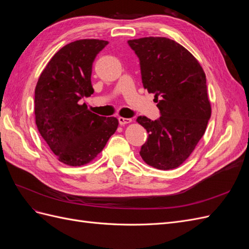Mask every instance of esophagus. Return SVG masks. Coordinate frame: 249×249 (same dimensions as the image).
Masks as SVG:
<instances>
[{"label": "esophagus", "mask_w": 249, "mask_h": 249, "mask_svg": "<svg viewBox=\"0 0 249 249\" xmlns=\"http://www.w3.org/2000/svg\"><path fill=\"white\" fill-rule=\"evenodd\" d=\"M132 122L131 118H124V117H118V123L120 125H124L126 124H130Z\"/></svg>", "instance_id": "1"}]
</instances>
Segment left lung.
Returning <instances> with one entry per match:
<instances>
[{
  "instance_id": "obj_1",
  "label": "left lung",
  "mask_w": 249,
  "mask_h": 249,
  "mask_svg": "<svg viewBox=\"0 0 249 249\" xmlns=\"http://www.w3.org/2000/svg\"><path fill=\"white\" fill-rule=\"evenodd\" d=\"M127 43L139 58L143 87L155 94L161 115L156 120L137 117L148 134L139 154L157 169L177 168L191 155L211 117L206 74L175 40L144 37Z\"/></svg>"
}]
</instances>
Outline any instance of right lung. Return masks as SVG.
Instances as JSON below:
<instances>
[{
  "label": "right lung",
  "instance_id": "obj_1",
  "mask_svg": "<svg viewBox=\"0 0 249 249\" xmlns=\"http://www.w3.org/2000/svg\"><path fill=\"white\" fill-rule=\"evenodd\" d=\"M108 41L71 42L53 56L35 88V120L41 137L59 161L84 165L100 154L115 133L118 120L87 110L81 101L94 90L92 63Z\"/></svg>",
  "mask_w": 249,
  "mask_h": 249
}]
</instances>
